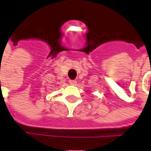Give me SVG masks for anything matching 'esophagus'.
Segmentation results:
<instances>
[{
  "label": "esophagus",
  "mask_w": 151,
  "mask_h": 151,
  "mask_svg": "<svg viewBox=\"0 0 151 151\" xmlns=\"http://www.w3.org/2000/svg\"><path fill=\"white\" fill-rule=\"evenodd\" d=\"M69 83H70L71 85H76L77 82H76L75 80H69Z\"/></svg>",
  "instance_id": "1"
}]
</instances>
